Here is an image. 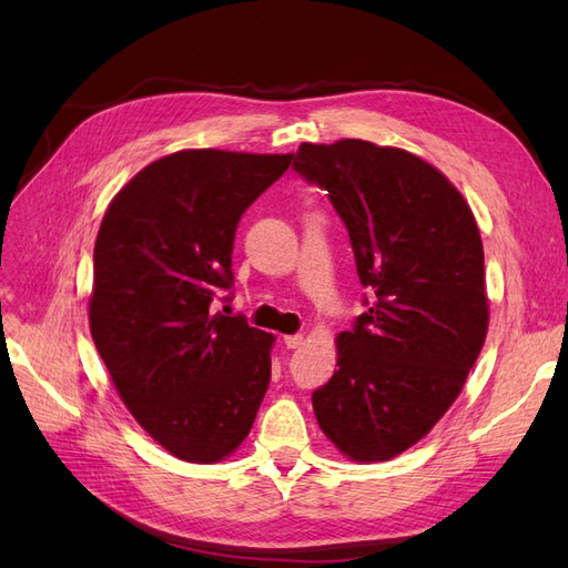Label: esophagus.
Returning <instances> with one entry per match:
<instances>
[{
    "mask_svg": "<svg viewBox=\"0 0 568 568\" xmlns=\"http://www.w3.org/2000/svg\"><path fill=\"white\" fill-rule=\"evenodd\" d=\"M284 346H286V348H291V351L301 348V346H303V336H301V334H291V336H284Z\"/></svg>",
    "mask_w": 568,
    "mask_h": 568,
    "instance_id": "34e87169",
    "label": "esophagus"
}]
</instances>
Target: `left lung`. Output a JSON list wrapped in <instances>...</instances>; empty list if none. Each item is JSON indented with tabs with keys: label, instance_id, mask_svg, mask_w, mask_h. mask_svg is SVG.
<instances>
[{
	"label": "left lung",
	"instance_id": "obj_1",
	"mask_svg": "<svg viewBox=\"0 0 568 568\" xmlns=\"http://www.w3.org/2000/svg\"><path fill=\"white\" fill-rule=\"evenodd\" d=\"M294 168L329 196L369 294L338 334V369L313 393L315 417L343 455L384 462L432 432L484 346V244L467 201L415 153L305 142Z\"/></svg>",
	"mask_w": 568,
	"mask_h": 568
}]
</instances>
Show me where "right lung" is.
Listing matches in <instances>:
<instances>
[{"instance_id":"add662e5","label":"right lung","mask_w":568,"mask_h":568,"mask_svg":"<svg viewBox=\"0 0 568 568\" xmlns=\"http://www.w3.org/2000/svg\"><path fill=\"white\" fill-rule=\"evenodd\" d=\"M294 153L189 149L136 173L101 220L90 329L120 398L168 453L211 464L248 436L274 336L222 315L234 234Z\"/></svg>"}]
</instances>
